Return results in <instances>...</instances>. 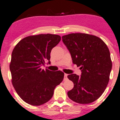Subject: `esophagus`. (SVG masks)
<instances>
[{"instance_id":"obj_1","label":"esophagus","mask_w":120,"mask_h":120,"mask_svg":"<svg viewBox=\"0 0 120 120\" xmlns=\"http://www.w3.org/2000/svg\"><path fill=\"white\" fill-rule=\"evenodd\" d=\"M67 75H68L67 74H66V73L64 74V79H65L67 78Z\"/></svg>"}]
</instances>
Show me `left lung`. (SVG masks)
<instances>
[{
	"instance_id": "left-lung-1",
	"label": "left lung",
	"mask_w": 120,
	"mask_h": 120,
	"mask_svg": "<svg viewBox=\"0 0 120 120\" xmlns=\"http://www.w3.org/2000/svg\"><path fill=\"white\" fill-rule=\"evenodd\" d=\"M62 40L72 58L73 63L80 67V77L67 76L74 88L67 93L71 100L90 104L101 96L108 85L112 69L110 53L105 43L96 36L73 33L62 36Z\"/></svg>"
}]
</instances>
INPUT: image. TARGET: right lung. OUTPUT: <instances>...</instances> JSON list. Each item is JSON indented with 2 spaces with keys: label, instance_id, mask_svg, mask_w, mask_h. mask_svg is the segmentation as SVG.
Listing matches in <instances>:
<instances>
[{
  "label": "right lung",
  "instance_id": "obj_1",
  "mask_svg": "<svg viewBox=\"0 0 120 120\" xmlns=\"http://www.w3.org/2000/svg\"><path fill=\"white\" fill-rule=\"evenodd\" d=\"M60 39L54 34L31 35L20 40L12 51L9 66L11 82L26 103L38 106L49 101L56 86L63 81V71L41 68L46 62L49 63L51 50Z\"/></svg>",
  "mask_w": 120,
  "mask_h": 120
}]
</instances>
